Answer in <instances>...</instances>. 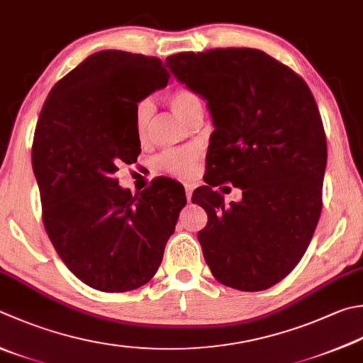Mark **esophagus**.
Listing matches in <instances>:
<instances>
[{"label": "esophagus", "mask_w": 363, "mask_h": 363, "mask_svg": "<svg viewBox=\"0 0 363 363\" xmlns=\"http://www.w3.org/2000/svg\"><path fill=\"white\" fill-rule=\"evenodd\" d=\"M184 193H186V199L189 202L191 201V196H193V188H191L189 184H186V186H184Z\"/></svg>", "instance_id": "obj_1"}]
</instances>
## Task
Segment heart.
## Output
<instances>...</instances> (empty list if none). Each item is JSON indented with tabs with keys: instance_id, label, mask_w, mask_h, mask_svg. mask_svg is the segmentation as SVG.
Returning <instances> with one entry per match:
<instances>
[{
	"instance_id": "1",
	"label": "heart",
	"mask_w": 363,
	"mask_h": 363,
	"mask_svg": "<svg viewBox=\"0 0 363 363\" xmlns=\"http://www.w3.org/2000/svg\"><path fill=\"white\" fill-rule=\"evenodd\" d=\"M167 102L177 117L189 123L196 115L203 112V104L199 94L189 86H177L167 94ZM153 106L148 99H140L134 108V126L139 138L147 134L150 121H152ZM197 160V152L193 148L172 150L161 155L160 167L174 175H189L193 172Z\"/></svg>"
}]
</instances>
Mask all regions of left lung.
<instances>
[{"instance_id": "8db88e82", "label": "left lung", "mask_w": 363, "mask_h": 363, "mask_svg": "<svg viewBox=\"0 0 363 363\" xmlns=\"http://www.w3.org/2000/svg\"><path fill=\"white\" fill-rule=\"evenodd\" d=\"M170 71L199 93L213 120L207 186L191 201L207 211L197 238L211 273L238 291H264L303 257L323 208L327 142L306 82L262 50L180 52ZM232 182L244 199L213 191Z\"/></svg>"}]
</instances>
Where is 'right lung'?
I'll list each match as a JSON object with an SVG mask.
<instances>
[{
    "label": "right lung",
    "instance_id": "1",
    "mask_svg": "<svg viewBox=\"0 0 363 363\" xmlns=\"http://www.w3.org/2000/svg\"><path fill=\"white\" fill-rule=\"evenodd\" d=\"M156 57L101 50L58 80L34 131L31 162L53 248L80 281L126 292L158 272L186 196L155 179L140 194L123 189L121 164L140 155L135 104L167 85Z\"/></svg>",
    "mask_w": 363,
    "mask_h": 363
}]
</instances>
